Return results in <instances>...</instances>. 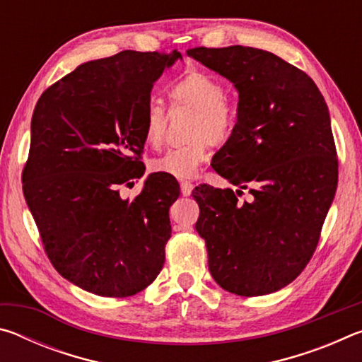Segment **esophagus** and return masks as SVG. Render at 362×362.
I'll list each match as a JSON object with an SVG mask.
<instances>
[{
  "mask_svg": "<svg viewBox=\"0 0 362 362\" xmlns=\"http://www.w3.org/2000/svg\"><path fill=\"white\" fill-rule=\"evenodd\" d=\"M193 188H194V185H193L192 182H182V183H180V192H182L183 196H189V194H192Z\"/></svg>",
  "mask_w": 362,
  "mask_h": 362,
  "instance_id": "34e87169",
  "label": "esophagus"
}]
</instances>
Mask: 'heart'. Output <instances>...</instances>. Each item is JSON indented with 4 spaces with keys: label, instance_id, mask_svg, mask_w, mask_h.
I'll list each match as a JSON object with an SVG mask.
<instances>
[{
    "label": "heart",
    "instance_id": "obj_1",
    "mask_svg": "<svg viewBox=\"0 0 362 362\" xmlns=\"http://www.w3.org/2000/svg\"><path fill=\"white\" fill-rule=\"evenodd\" d=\"M175 105L194 110L187 131V144L174 146L151 161L153 173L175 179H192L207 161L211 144L222 145L236 126V110L225 99V86L203 70L192 69L169 90ZM168 115L156 100L146 103L144 136L146 144L161 146L166 139Z\"/></svg>",
    "mask_w": 362,
    "mask_h": 362
}]
</instances>
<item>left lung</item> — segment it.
<instances>
[{
    "instance_id": "left-lung-1",
    "label": "left lung",
    "mask_w": 362,
    "mask_h": 362,
    "mask_svg": "<svg viewBox=\"0 0 362 362\" xmlns=\"http://www.w3.org/2000/svg\"><path fill=\"white\" fill-rule=\"evenodd\" d=\"M187 54L240 93L235 131L212 159L240 189H193L209 272L236 296L276 292L313 257L339 182L326 100L305 71L273 52L228 46ZM243 189L253 196L241 204Z\"/></svg>"
}]
</instances>
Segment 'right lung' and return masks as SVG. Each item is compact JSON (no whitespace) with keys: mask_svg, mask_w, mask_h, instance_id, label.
Wrapping results in <instances>:
<instances>
[{"mask_svg":"<svg viewBox=\"0 0 362 362\" xmlns=\"http://www.w3.org/2000/svg\"><path fill=\"white\" fill-rule=\"evenodd\" d=\"M182 54L122 51L79 65L41 94L22 170L23 196L52 267L100 297H129L156 279L170 238L174 177L144 175V116L153 83Z\"/></svg>","mask_w":362,"mask_h":362,"instance_id":"right-lung-1","label":"right lung"}]
</instances>
